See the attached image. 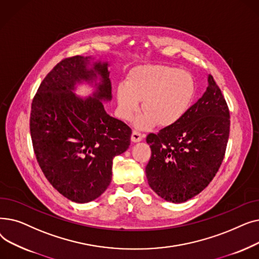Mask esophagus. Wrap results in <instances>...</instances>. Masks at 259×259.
Returning <instances> with one entry per match:
<instances>
[{"label": "esophagus", "instance_id": "obj_1", "mask_svg": "<svg viewBox=\"0 0 259 259\" xmlns=\"http://www.w3.org/2000/svg\"><path fill=\"white\" fill-rule=\"evenodd\" d=\"M144 139V135L141 134L140 132L138 131H133L132 132V135H131V141L133 143H139V142H142Z\"/></svg>", "mask_w": 259, "mask_h": 259}]
</instances>
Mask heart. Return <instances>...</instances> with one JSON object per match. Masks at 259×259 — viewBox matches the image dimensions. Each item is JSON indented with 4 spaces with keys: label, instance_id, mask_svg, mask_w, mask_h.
Wrapping results in <instances>:
<instances>
[{
    "label": "heart",
    "instance_id": "b5f03b06",
    "mask_svg": "<svg viewBox=\"0 0 259 259\" xmlns=\"http://www.w3.org/2000/svg\"><path fill=\"white\" fill-rule=\"evenodd\" d=\"M195 92L191 73L162 65L139 66L128 73L125 84L117 87V113L120 118L131 120L143 100L145 112L135 120V126L142 130L156 124L171 127L187 113Z\"/></svg>",
    "mask_w": 259,
    "mask_h": 259
}]
</instances>
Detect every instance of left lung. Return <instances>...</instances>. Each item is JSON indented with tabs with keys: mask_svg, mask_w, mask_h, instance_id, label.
Returning <instances> with one entry per match:
<instances>
[{
	"mask_svg": "<svg viewBox=\"0 0 259 259\" xmlns=\"http://www.w3.org/2000/svg\"><path fill=\"white\" fill-rule=\"evenodd\" d=\"M229 133L228 105L208 74L205 93L184 117L147 137L152 152L146 167L149 186L158 196L174 203L199 194L222 165Z\"/></svg>",
	"mask_w": 259,
	"mask_h": 259,
	"instance_id": "8db88e82",
	"label": "left lung"
}]
</instances>
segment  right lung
<instances>
[{"instance_id": "obj_1", "label": "right lung", "mask_w": 259, "mask_h": 259, "mask_svg": "<svg viewBox=\"0 0 259 259\" xmlns=\"http://www.w3.org/2000/svg\"><path fill=\"white\" fill-rule=\"evenodd\" d=\"M110 63L76 56L60 62L40 83L31 105L30 134L38 165L71 201L100 197L111 183L113 157L130 146L131 129L104 108L112 100ZM94 88L83 99L75 91Z\"/></svg>"}]
</instances>
